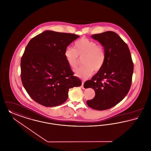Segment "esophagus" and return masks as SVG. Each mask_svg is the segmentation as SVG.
Returning <instances> with one entry per match:
<instances>
[{
  "label": "esophagus",
  "instance_id": "1",
  "mask_svg": "<svg viewBox=\"0 0 151 151\" xmlns=\"http://www.w3.org/2000/svg\"><path fill=\"white\" fill-rule=\"evenodd\" d=\"M81 88L83 89H85L84 88V82L83 81H82V84H81Z\"/></svg>",
  "mask_w": 151,
  "mask_h": 151
}]
</instances>
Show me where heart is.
<instances>
[{"label": "heart", "instance_id": "obj_1", "mask_svg": "<svg viewBox=\"0 0 151 151\" xmlns=\"http://www.w3.org/2000/svg\"><path fill=\"white\" fill-rule=\"evenodd\" d=\"M64 56L71 68H78L81 62L83 65L75 71V75L83 79L88 78L95 72H98L103 67L106 53L103 45L87 37H82L75 42L74 48L68 47L64 51Z\"/></svg>", "mask_w": 151, "mask_h": 151}]
</instances>
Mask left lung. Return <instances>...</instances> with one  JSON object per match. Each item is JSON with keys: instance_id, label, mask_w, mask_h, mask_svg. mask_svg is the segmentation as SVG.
<instances>
[{"instance_id": "8db88e82", "label": "left lung", "mask_w": 151, "mask_h": 151, "mask_svg": "<svg viewBox=\"0 0 151 151\" xmlns=\"http://www.w3.org/2000/svg\"><path fill=\"white\" fill-rule=\"evenodd\" d=\"M105 48L106 62L102 69L84 84L92 88L95 96L87 101L89 107L103 111L115 106L128 93L132 84L133 63L129 49L124 40L113 31L94 34Z\"/></svg>"}]
</instances>
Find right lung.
Listing matches in <instances>:
<instances>
[{
  "instance_id": "1",
  "label": "right lung",
  "mask_w": 151,
  "mask_h": 151,
  "mask_svg": "<svg viewBox=\"0 0 151 151\" xmlns=\"http://www.w3.org/2000/svg\"><path fill=\"white\" fill-rule=\"evenodd\" d=\"M79 37L45 31L29 42L21 59L20 76L29 96L36 103L59 106L67 100L69 89L81 85L64 56L66 48Z\"/></svg>"
}]
</instances>
